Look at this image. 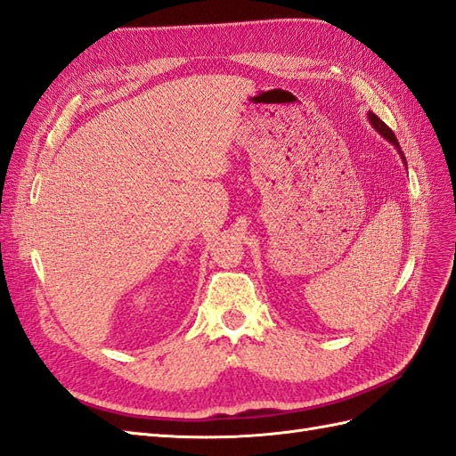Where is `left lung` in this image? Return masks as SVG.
Listing matches in <instances>:
<instances>
[{
	"instance_id": "obj_1",
	"label": "left lung",
	"mask_w": 456,
	"mask_h": 456,
	"mask_svg": "<svg viewBox=\"0 0 456 456\" xmlns=\"http://www.w3.org/2000/svg\"><path fill=\"white\" fill-rule=\"evenodd\" d=\"M369 120H370V124L374 126V129H376V132H379L380 135H384L387 141H392L394 142V145L397 147V151H399V154L403 156V152H401V147H399V142H397V137H395V134L392 132V129H389L380 118H379V116H376L374 112H369ZM403 160H405V156H403ZM407 164V162H405Z\"/></svg>"
}]
</instances>
